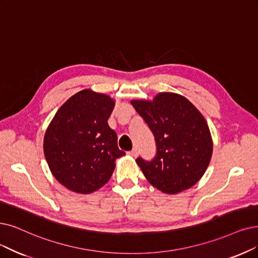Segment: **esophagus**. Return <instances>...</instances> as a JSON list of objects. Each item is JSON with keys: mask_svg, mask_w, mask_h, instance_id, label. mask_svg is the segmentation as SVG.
I'll return each mask as SVG.
<instances>
[{"mask_svg": "<svg viewBox=\"0 0 258 258\" xmlns=\"http://www.w3.org/2000/svg\"><path fill=\"white\" fill-rule=\"evenodd\" d=\"M138 153H139V152H138V148H133L131 151L128 152L129 156H131V157H137Z\"/></svg>", "mask_w": 258, "mask_h": 258, "instance_id": "34e87169", "label": "esophagus"}]
</instances>
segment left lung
I'll list each match as a JSON object with an SVG mask.
<instances>
[{
    "mask_svg": "<svg viewBox=\"0 0 258 258\" xmlns=\"http://www.w3.org/2000/svg\"><path fill=\"white\" fill-rule=\"evenodd\" d=\"M131 105L153 133L157 154L137 163L154 187L178 194L197 183L207 170L213 141L207 120L191 102L176 93L158 94L152 101L131 100Z\"/></svg>",
    "mask_w": 258,
    "mask_h": 258,
    "instance_id": "8db88e82",
    "label": "left lung"
}]
</instances>
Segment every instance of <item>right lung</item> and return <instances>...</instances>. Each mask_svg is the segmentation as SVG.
<instances>
[{
    "label": "right lung",
    "mask_w": 258,
    "mask_h": 258,
    "mask_svg": "<svg viewBox=\"0 0 258 258\" xmlns=\"http://www.w3.org/2000/svg\"><path fill=\"white\" fill-rule=\"evenodd\" d=\"M108 95L82 90L56 112L46 129L43 150L56 180L68 189L90 194L109 181L115 160L125 156L108 125L114 108Z\"/></svg>",
    "instance_id": "right-lung-1"
}]
</instances>
